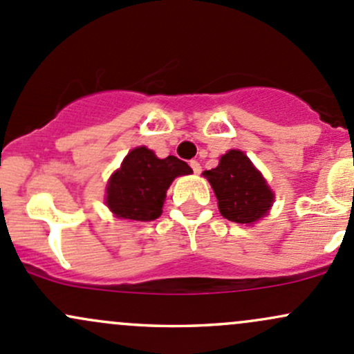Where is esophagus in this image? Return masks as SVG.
I'll list each match as a JSON object with an SVG mask.
<instances>
[{
	"instance_id": "esophagus-1",
	"label": "esophagus",
	"mask_w": 354,
	"mask_h": 354,
	"mask_svg": "<svg viewBox=\"0 0 354 354\" xmlns=\"http://www.w3.org/2000/svg\"><path fill=\"white\" fill-rule=\"evenodd\" d=\"M191 167H192V170H194V174H201V163L197 162V160H191Z\"/></svg>"
}]
</instances>
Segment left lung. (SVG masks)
I'll list each match as a JSON object with an SVG mask.
<instances>
[{
	"label": "left lung",
	"instance_id": "left-lung-1",
	"mask_svg": "<svg viewBox=\"0 0 354 354\" xmlns=\"http://www.w3.org/2000/svg\"><path fill=\"white\" fill-rule=\"evenodd\" d=\"M218 199L223 218L239 224H254L268 214L275 194L241 150L224 153L216 169L204 170Z\"/></svg>",
	"mask_w": 354,
	"mask_h": 354
}]
</instances>
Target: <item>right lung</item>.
Wrapping results in <instances>:
<instances>
[{"mask_svg": "<svg viewBox=\"0 0 354 354\" xmlns=\"http://www.w3.org/2000/svg\"><path fill=\"white\" fill-rule=\"evenodd\" d=\"M192 174L174 155L158 158L147 147L133 148L106 187V206L120 219L153 221L162 214L167 189L178 176Z\"/></svg>", "mask_w": 354, "mask_h": 354, "instance_id": "obj_1", "label": "right lung"}]
</instances>
